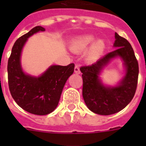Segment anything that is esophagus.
Listing matches in <instances>:
<instances>
[{"instance_id":"1","label":"esophagus","mask_w":146,"mask_h":146,"mask_svg":"<svg viewBox=\"0 0 146 146\" xmlns=\"http://www.w3.org/2000/svg\"><path fill=\"white\" fill-rule=\"evenodd\" d=\"M74 72H75L76 74H80V67H79V66L77 65V64H76L75 67H74Z\"/></svg>"}]
</instances>
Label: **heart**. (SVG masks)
Segmentation results:
<instances>
[{
    "label": "heart",
    "mask_w": 146,
    "mask_h": 146,
    "mask_svg": "<svg viewBox=\"0 0 146 146\" xmlns=\"http://www.w3.org/2000/svg\"><path fill=\"white\" fill-rule=\"evenodd\" d=\"M95 40L96 37L92 34L82 35L77 37L71 44V50L77 53H81L86 51L89 48L86 55V60L89 62L96 61L104 52L105 50V43L102 39H97L96 41Z\"/></svg>",
    "instance_id": "b5f03b06"
}]
</instances>
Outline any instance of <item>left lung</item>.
<instances>
[{
	"instance_id": "8db88e82",
	"label": "left lung",
	"mask_w": 146,
	"mask_h": 146,
	"mask_svg": "<svg viewBox=\"0 0 146 146\" xmlns=\"http://www.w3.org/2000/svg\"><path fill=\"white\" fill-rule=\"evenodd\" d=\"M113 47L115 50L89 66L80 67L82 72V96L88 109L94 113L108 115L121 111L131 101L137 86L139 66L129 42L117 33ZM120 57L124 60L126 74L117 86L102 84L99 74L112 59Z\"/></svg>"
}]
</instances>
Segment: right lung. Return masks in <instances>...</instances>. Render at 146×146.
Segmentation results:
<instances>
[{"label":"right lung","instance_id":"1","mask_svg":"<svg viewBox=\"0 0 146 146\" xmlns=\"http://www.w3.org/2000/svg\"><path fill=\"white\" fill-rule=\"evenodd\" d=\"M44 31L42 26H36L18 38L7 66L9 88L13 99L25 111L38 115L49 114L57 108L64 85L74 69V64H70L51 66L37 77L23 72L20 64L23 46L32 35Z\"/></svg>","mask_w":146,"mask_h":146}]
</instances>
